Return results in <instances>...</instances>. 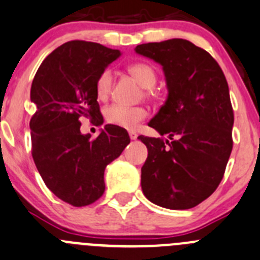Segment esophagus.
Instances as JSON below:
<instances>
[{"mask_svg": "<svg viewBox=\"0 0 260 260\" xmlns=\"http://www.w3.org/2000/svg\"><path fill=\"white\" fill-rule=\"evenodd\" d=\"M128 135H130V139L132 140H135L138 138V134L135 132H130L128 133Z\"/></svg>", "mask_w": 260, "mask_h": 260, "instance_id": "34e87169", "label": "esophagus"}]
</instances>
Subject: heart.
<instances>
[{"instance_id":"heart-1","label":"heart","mask_w":260,"mask_h":260,"mask_svg":"<svg viewBox=\"0 0 260 260\" xmlns=\"http://www.w3.org/2000/svg\"><path fill=\"white\" fill-rule=\"evenodd\" d=\"M130 75L135 78V80L147 89V94H149L150 88H153L157 81V73L154 68L149 63L137 62L133 63L127 68ZM111 88H112V74L108 69L103 70L98 75L95 80V93H97L100 100H106L110 95ZM148 116V112L143 107H130V106L123 105H111L106 108L105 117L106 121L111 125L118 126V127L134 128L140 121L144 120Z\"/></svg>"}]
</instances>
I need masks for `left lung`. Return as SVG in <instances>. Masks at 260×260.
<instances>
[{
	"mask_svg": "<svg viewBox=\"0 0 260 260\" xmlns=\"http://www.w3.org/2000/svg\"><path fill=\"white\" fill-rule=\"evenodd\" d=\"M135 52L162 65L169 90L148 123L169 139L138 137L148 148L143 192L163 208H192L218 187L231 154L229 84L211 54L186 39L139 44Z\"/></svg>",
	"mask_w": 260,
	"mask_h": 260,
	"instance_id": "1",
	"label": "left lung"
}]
</instances>
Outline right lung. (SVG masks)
<instances>
[{
    "instance_id": "add662e5",
    "label": "right lung",
    "mask_w": 260,
    "mask_h": 260,
    "mask_svg": "<svg viewBox=\"0 0 260 260\" xmlns=\"http://www.w3.org/2000/svg\"><path fill=\"white\" fill-rule=\"evenodd\" d=\"M120 54L94 42H66L44 58L31 83L34 163L47 187L74 207L102 197L106 166L130 143L125 128L115 125H106L95 139L80 133L83 116L103 123L95 80Z\"/></svg>"
}]
</instances>
